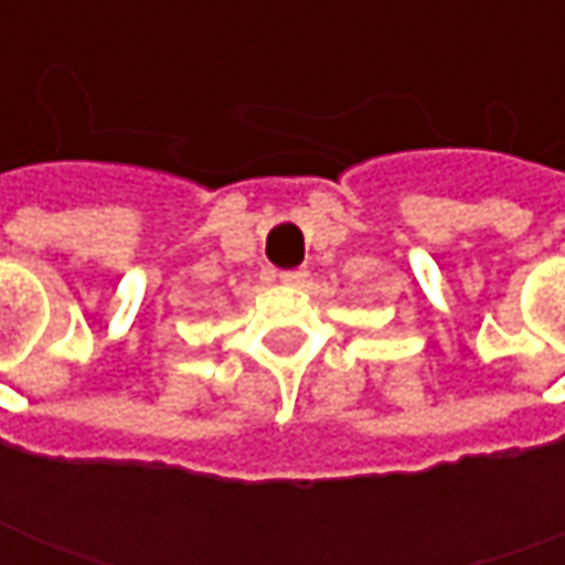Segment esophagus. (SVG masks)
Here are the masks:
<instances>
[{
	"mask_svg": "<svg viewBox=\"0 0 565 565\" xmlns=\"http://www.w3.org/2000/svg\"><path fill=\"white\" fill-rule=\"evenodd\" d=\"M278 278H281V284H287V287H302L308 278V271L306 269H287V271H281Z\"/></svg>",
	"mask_w": 565,
	"mask_h": 565,
	"instance_id": "obj_1",
	"label": "esophagus"
}]
</instances>
